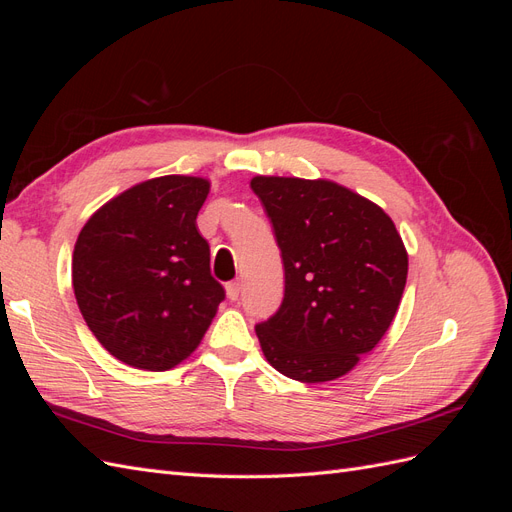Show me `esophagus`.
<instances>
[{"instance_id":"34e87169","label":"esophagus","mask_w":512,"mask_h":512,"mask_svg":"<svg viewBox=\"0 0 512 512\" xmlns=\"http://www.w3.org/2000/svg\"><path fill=\"white\" fill-rule=\"evenodd\" d=\"M226 294H228V299H230V301H237V299H239V294H241V282H239V280L230 282V284L226 286Z\"/></svg>"}]
</instances>
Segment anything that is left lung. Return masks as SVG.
Returning <instances> with one entry per match:
<instances>
[{
	"label": "left lung",
	"instance_id": "obj_1",
	"mask_svg": "<svg viewBox=\"0 0 512 512\" xmlns=\"http://www.w3.org/2000/svg\"><path fill=\"white\" fill-rule=\"evenodd\" d=\"M284 260V301L256 324L280 374L316 384L346 376L378 346L397 314L408 252L393 220L329 179L250 181Z\"/></svg>",
	"mask_w": 512,
	"mask_h": 512
}]
</instances>
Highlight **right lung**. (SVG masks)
I'll return each mask as SVG.
<instances>
[{
  "label": "right lung",
  "instance_id": "obj_1",
  "mask_svg": "<svg viewBox=\"0 0 512 512\" xmlns=\"http://www.w3.org/2000/svg\"><path fill=\"white\" fill-rule=\"evenodd\" d=\"M209 188L188 175L136 183L91 215L76 239V303L121 363L173 369L198 348L224 301L196 226Z\"/></svg>",
  "mask_w": 512,
  "mask_h": 512
}]
</instances>
